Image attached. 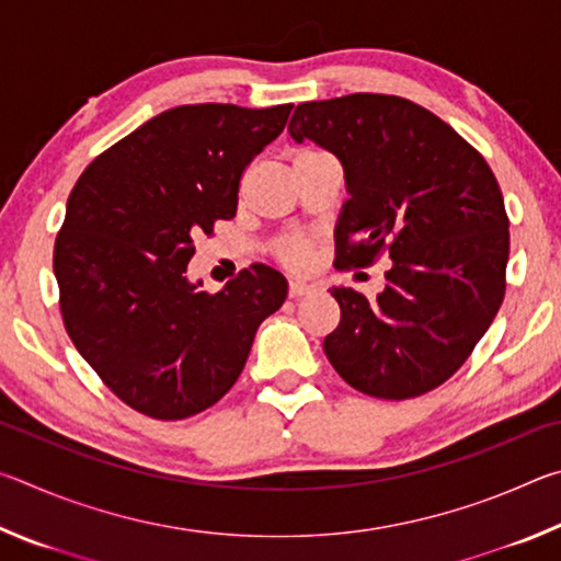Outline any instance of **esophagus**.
I'll list each match as a JSON object with an SVG mask.
<instances>
[{"instance_id":"1","label":"esophagus","mask_w":561,"mask_h":561,"mask_svg":"<svg viewBox=\"0 0 561 561\" xmlns=\"http://www.w3.org/2000/svg\"><path fill=\"white\" fill-rule=\"evenodd\" d=\"M314 291V284H307V282H289V299H301L307 297V294Z\"/></svg>"}]
</instances>
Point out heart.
<instances>
[{
    "mask_svg": "<svg viewBox=\"0 0 561 561\" xmlns=\"http://www.w3.org/2000/svg\"><path fill=\"white\" fill-rule=\"evenodd\" d=\"M304 153H314V150H304ZM274 254H277V260L284 267L304 270L309 267L311 260H314V242L301 234L284 237V240H279L277 247H274Z\"/></svg>",
    "mask_w": 561,
    "mask_h": 561,
    "instance_id": "b5f03b06",
    "label": "heart"
}]
</instances>
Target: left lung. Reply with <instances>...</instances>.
Wrapping results in <instances>:
<instances>
[{"instance_id":"8db88e82","label":"left lung","mask_w":561,"mask_h":561,"mask_svg":"<svg viewBox=\"0 0 561 561\" xmlns=\"http://www.w3.org/2000/svg\"><path fill=\"white\" fill-rule=\"evenodd\" d=\"M346 170L336 270L388 254L376 299L334 287L324 354L356 391L405 401L458 371L505 299L510 220L488 160L417 103L386 93L309 101L289 121Z\"/></svg>"}]
</instances>
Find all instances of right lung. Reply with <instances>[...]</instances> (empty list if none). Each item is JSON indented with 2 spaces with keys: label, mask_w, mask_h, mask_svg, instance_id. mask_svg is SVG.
Wrapping results in <instances>:
<instances>
[{
  "label": "right lung",
  "mask_w": 561,
  "mask_h": 561,
  "mask_svg": "<svg viewBox=\"0 0 561 561\" xmlns=\"http://www.w3.org/2000/svg\"><path fill=\"white\" fill-rule=\"evenodd\" d=\"M291 103L163 111L93 158L54 244L59 309L79 354L133 411L183 421L230 391L287 279L252 264L222 291L187 282L195 234L232 220L247 165Z\"/></svg>",
  "instance_id": "add662e5"
}]
</instances>
